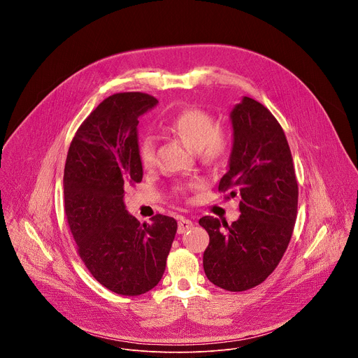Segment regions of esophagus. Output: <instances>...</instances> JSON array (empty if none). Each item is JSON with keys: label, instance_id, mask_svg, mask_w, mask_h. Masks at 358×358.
Wrapping results in <instances>:
<instances>
[{"label": "esophagus", "instance_id": "obj_1", "mask_svg": "<svg viewBox=\"0 0 358 358\" xmlns=\"http://www.w3.org/2000/svg\"><path fill=\"white\" fill-rule=\"evenodd\" d=\"M194 225V222L191 220H187V218H180L178 221V234H184L185 231L191 229Z\"/></svg>", "mask_w": 358, "mask_h": 358}]
</instances>
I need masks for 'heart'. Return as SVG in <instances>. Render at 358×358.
<instances>
[{
	"mask_svg": "<svg viewBox=\"0 0 358 358\" xmlns=\"http://www.w3.org/2000/svg\"><path fill=\"white\" fill-rule=\"evenodd\" d=\"M166 129L185 145L199 151L201 157L210 163L222 160L231 150V133L225 127L217 126L215 117L199 108L182 109L167 122ZM138 159L144 170L151 169L155 164V141L151 137L141 138L138 144ZM199 187L201 181H191L180 185L177 189L184 194L187 189Z\"/></svg>",
	"mask_w": 358,
	"mask_h": 358,
	"instance_id": "heart-1",
	"label": "heart"
}]
</instances>
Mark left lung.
<instances>
[{"mask_svg":"<svg viewBox=\"0 0 358 358\" xmlns=\"http://www.w3.org/2000/svg\"><path fill=\"white\" fill-rule=\"evenodd\" d=\"M234 145L229 169L218 189L239 196V218L228 225L202 217L210 235L203 271L229 292L261 285L279 265L297 215V180L285 131L275 116L243 96L231 112Z\"/></svg>","mask_w":358,"mask_h":358,"instance_id":"left-lung-1","label":"left lung"}]
</instances>
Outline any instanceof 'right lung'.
Returning <instances> with one entry per match:
<instances>
[{
  "mask_svg": "<svg viewBox=\"0 0 358 358\" xmlns=\"http://www.w3.org/2000/svg\"><path fill=\"white\" fill-rule=\"evenodd\" d=\"M157 103L140 92L109 96L78 129L65 164V214L79 257L100 285L123 296L157 286L177 232V221L162 214L140 224L123 201L143 178L138 117Z\"/></svg>",
  "mask_w": 358,
  "mask_h": 358,
  "instance_id": "1",
  "label": "right lung"
}]
</instances>
